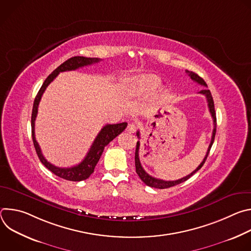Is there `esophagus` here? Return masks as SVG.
<instances>
[{
	"label": "esophagus",
	"instance_id": "1",
	"mask_svg": "<svg viewBox=\"0 0 251 251\" xmlns=\"http://www.w3.org/2000/svg\"><path fill=\"white\" fill-rule=\"evenodd\" d=\"M136 131V125L134 123H130L128 126H127V132L129 133H134Z\"/></svg>",
	"mask_w": 251,
	"mask_h": 251
}]
</instances>
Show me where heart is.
Wrapping results in <instances>:
<instances>
[{"mask_svg": "<svg viewBox=\"0 0 251 251\" xmlns=\"http://www.w3.org/2000/svg\"><path fill=\"white\" fill-rule=\"evenodd\" d=\"M160 84V78L153 75H141L129 77L122 84L123 90L132 96H140L146 94Z\"/></svg>", "mask_w": 251, "mask_h": 251, "instance_id": "b5f03b06", "label": "heart"}]
</instances>
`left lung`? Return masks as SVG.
Returning a JSON list of instances; mask_svg holds the SVG:
<instances>
[{
	"label": "left lung",
	"mask_w": 251,
	"mask_h": 251,
	"mask_svg": "<svg viewBox=\"0 0 251 251\" xmlns=\"http://www.w3.org/2000/svg\"><path fill=\"white\" fill-rule=\"evenodd\" d=\"M187 74L189 75V76L194 80L196 81L197 83L202 85V86H206V83L204 82V80L200 77L197 74L193 73V71H189L187 70ZM199 93L201 94H203L206 98V101H207V106H208V109H209V112L211 114V117H212V120H213V130H212V136H211V140H210V144L207 148V152L205 154V157L203 158L202 162L200 164V166L194 171L192 172L190 175L180 178V180H176V181H164V180H160V178H156L152 176H150L149 174H147L145 172V170L143 169V167L141 166V163H140V159H139V149H140V142L138 141L137 142V145H136V151H135V167H136V173L138 174L139 177L142 180V182H144L147 186L149 187H152V188H156V189H168V188H171V187H174V186H176L178 184H181L185 181H187L188 178H190L194 174H196L204 164L207 156H208V153L210 151V148L213 144V141H214V136H216V132H217V116H216V111H214V103H213V99H212V96H211V93L208 89L204 88L202 90H201ZM137 136L138 138H140V132L138 131L137 132Z\"/></svg>",
	"instance_id": "8db88e82"
}]
</instances>
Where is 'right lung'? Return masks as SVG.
Returning <instances> with one entry per match:
<instances>
[{"mask_svg": "<svg viewBox=\"0 0 251 251\" xmlns=\"http://www.w3.org/2000/svg\"><path fill=\"white\" fill-rule=\"evenodd\" d=\"M101 59L96 58V57H84V56H74L66 61H64L62 64H60L57 68H55L52 73L48 76V78L45 80L44 84L42 85L41 89L39 90L37 96L34 98L33 101V106H32V112H31V137H32V142H33V146L35 151H37L38 157L40 158V161L45 165L46 168H48L50 172H52L54 175H56L59 177L64 178V180L67 181H73V182H80L83 180H86L87 177L94 172L95 166L98 163L103 150L105 146H107L109 143L116 138L121 132L125 130L127 127V123H118V124H107L105 125L101 131L98 133L96 136L93 144L91 145L87 155L83 159L81 163H79L76 166H74L71 168H59L55 167L50 162L46 160L44 157L42 150L40 148L39 143L35 140L34 136V121L35 118H37L38 115V108H39V104L42 99V96L49 86V84L58 75L59 73H63V71H70V70H75L79 67L87 66L93 63L99 62Z\"/></svg>", "mask_w": 251, "mask_h": 251, "instance_id": "add662e5", "label": "right lung"}]
</instances>
